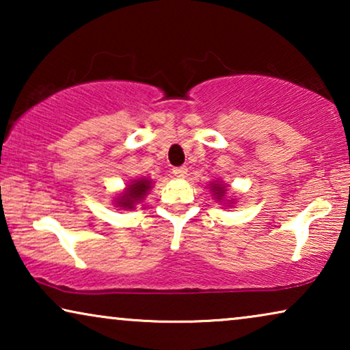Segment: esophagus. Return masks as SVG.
I'll return each instance as SVG.
<instances>
[{
  "instance_id": "34e87169",
  "label": "esophagus",
  "mask_w": 350,
  "mask_h": 350,
  "mask_svg": "<svg viewBox=\"0 0 350 350\" xmlns=\"http://www.w3.org/2000/svg\"><path fill=\"white\" fill-rule=\"evenodd\" d=\"M174 175L176 176V178H185V176L188 175V169H186L185 165L175 167V169H174Z\"/></svg>"
}]
</instances>
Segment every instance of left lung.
<instances>
[{"label":"left lung","mask_w":350,"mask_h":350,"mask_svg":"<svg viewBox=\"0 0 350 350\" xmlns=\"http://www.w3.org/2000/svg\"><path fill=\"white\" fill-rule=\"evenodd\" d=\"M212 189L215 191V196H217V199H219L224 194V188H223V186H219V185L212 186Z\"/></svg>","instance_id":"left-lung-1"}]
</instances>
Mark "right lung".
Here are the masks:
<instances>
[{
	"instance_id": "add662e5",
	"label": "right lung",
	"mask_w": 350,
	"mask_h": 350,
	"mask_svg": "<svg viewBox=\"0 0 350 350\" xmlns=\"http://www.w3.org/2000/svg\"><path fill=\"white\" fill-rule=\"evenodd\" d=\"M150 185H151L150 180L146 178L133 181L132 185H129L126 193H124L119 199H116L118 205H121V207H127V208H133V205H135L138 200H142L143 196L146 194V191L151 188Z\"/></svg>"
}]
</instances>
